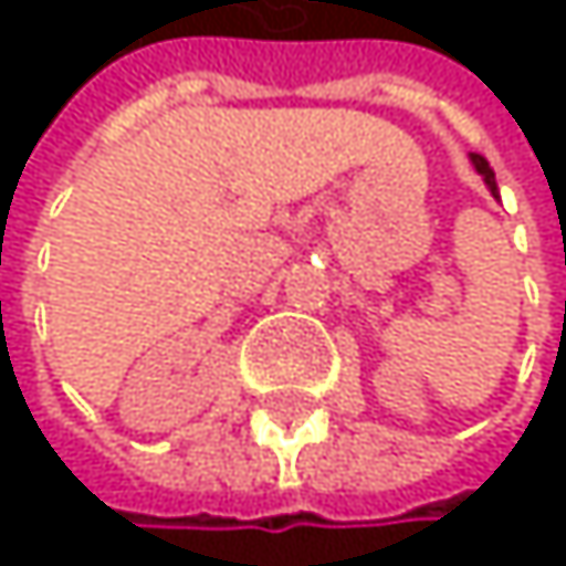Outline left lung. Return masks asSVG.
I'll use <instances>...</instances> for the list:
<instances>
[{
  "label": "left lung",
  "instance_id": "left-lung-1",
  "mask_svg": "<svg viewBox=\"0 0 566 566\" xmlns=\"http://www.w3.org/2000/svg\"><path fill=\"white\" fill-rule=\"evenodd\" d=\"M469 159H472V166H475V172H479V176L485 179V186H489V192H492V197H495V192H499V186H495V172H492V166H489V163H485L482 156H475V151H472V156H469Z\"/></svg>",
  "mask_w": 566,
  "mask_h": 566
}]
</instances>
